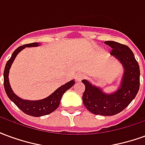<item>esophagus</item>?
Segmentation results:
<instances>
[{
  "label": "esophagus",
  "instance_id": "1",
  "mask_svg": "<svg viewBox=\"0 0 145 145\" xmlns=\"http://www.w3.org/2000/svg\"><path fill=\"white\" fill-rule=\"evenodd\" d=\"M85 78V75H84V74H82V73H78V74H77L75 76V80L77 82H81L82 79Z\"/></svg>",
  "mask_w": 145,
  "mask_h": 145
}]
</instances>
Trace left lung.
<instances>
[{"instance_id": "8db88e82", "label": "left lung", "mask_w": 145, "mask_h": 145, "mask_svg": "<svg viewBox=\"0 0 145 145\" xmlns=\"http://www.w3.org/2000/svg\"><path fill=\"white\" fill-rule=\"evenodd\" d=\"M105 43L112 48L110 54L124 67L120 88L112 94H105L87 80H82L85 86L82 100L86 109L93 114L113 116L123 111L137 95L140 88V68L127 46L114 41H106Z\"/></svg>"}]
</instances>
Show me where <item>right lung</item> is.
Returning a JSON list of instances; mask_svg holds the SVG:
<instances>
[{"mask_svg":"<svg viewBox=\"0 0 145 145\" xmlns=\"http://www.w3.org/2000/svg\"><path fill=\"white\" fill-rule=\"evenodd\" d=\"M38 45L39 43L37 42H33V43L20 46L19 47H18L12 54L11 58L8 60V62L5 65V71H4V86H5V91H6V94L8 95V98L25 114L32 116H37V117L48 115L52 112H54V110H56L60 105V100L63 93L74 85V81L72 80L66 83L65 85L60 86V88H57L53 94H51L47 98L39 101L23 100L14 94L11 90V86L9 84V80H8V73H9V69L11 67V65L13 63L17 54L22 50H23L24 48L25 47L37 46Z\"/></svg>","mask_w":145,"mask_h":145,"instance_id":"add662e5","label":"right lung"}]
</instances>
